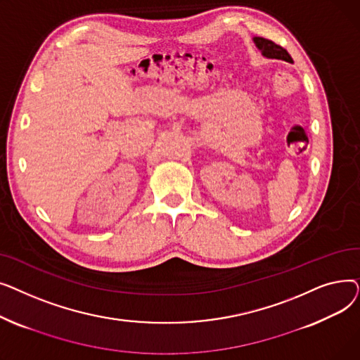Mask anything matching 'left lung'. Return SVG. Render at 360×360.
Wrapping results in <instances>:
<instances>
[{"instance_id":"1","label":"left lung","mask_w":360,"mask_h":360,"mask_svg":"<svg viewBox=\"0 0 360 360\" xmlns=\"http://www.w3.org/2000/svg\"><path fill=\"white\" fill-rule=\"evenodd\" d=\"M254 42H255L257 48L261 51V53L266 56V58L293 63L289 52L285 48H281L280 45H277L269 39H264V37H257V36L254 37Z\"/></svg>"}]
</instances>
